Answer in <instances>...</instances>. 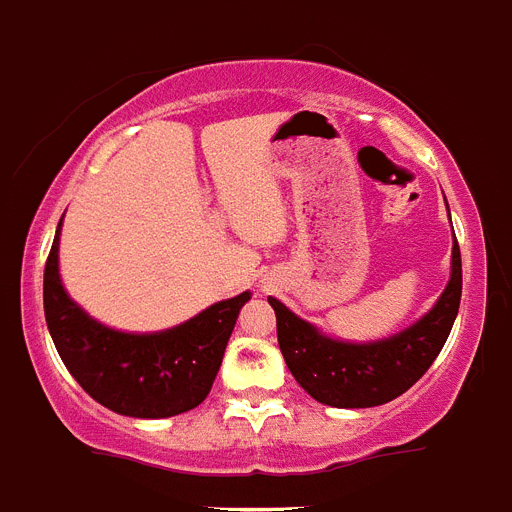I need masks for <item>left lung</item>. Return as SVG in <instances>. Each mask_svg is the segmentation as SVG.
<instances>
[{
    "mask_svg": "<svg viewBox=\"0 0 512 512\" xmlns=\"http://www.w3.org/2000/svg\"><path fill=\"white\" fill-rule=\"evenodd\" d=\"M461 300V253L454 235L451 277L436 305L405 330L382 341L351 343L325 336L287 305L277 312V338L289 372L312 400L330 408H377L408 392L441 354Z\"/></svg>",
    "mask_w": 512,
    "mask_h": 512,
    "instance_id": "1",
    "label": "left lung"
}]
</instances>
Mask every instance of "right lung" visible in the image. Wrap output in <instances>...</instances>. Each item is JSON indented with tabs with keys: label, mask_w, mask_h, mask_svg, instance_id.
Here are the masks:
<instances>
[{
	"label": "right lung",
	"mask_w": 512,
	"mask_h": 512,
	"mask_svg": "<svg viewBox=\"0 0 512 512\" xmlns=\"http://www.w3.org/2000/svg\"><path fill=\"white\" fill-rule=\"evenodd\" d=\"M63 223V217H61ZM56 228L45 261L43 307L56 351L89 397L128 418H171L212 390L238 312L251 292L215 302L187 323L158 333H125L94 320L63 289Z\"/></svg>",
	"instance_id": "obj_1"
}]
</instances>
